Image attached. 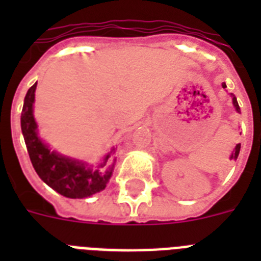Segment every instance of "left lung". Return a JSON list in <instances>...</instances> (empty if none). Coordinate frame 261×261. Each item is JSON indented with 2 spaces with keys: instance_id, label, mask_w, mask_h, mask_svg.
<instances>
[{
  "instance_id": "obj_1",
  "label": "left lung",
  "mask_w": 261,
  "mask_h": 261,
  "mask_svg": "<svg viewBox=\"0 0 261 261\" xmlns=\"http://www.w3.org/2000/svg\"><path fill=\"white\" fill-rule=\"evenodd\" d=\"M222 88H226V84L222 83ZM230 96H231V101H233V106H234L236 111H237V112L240 114V106H239V102H237V98H236V96L233 93H230ZM240 149H241V145H240V143H237L234 149H233V151H231L230 160H237V157H239V154H240Z\"/></svg>"
}]
</instances>
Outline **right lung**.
I'll use <instances>...</instances> for the list:
<instances>
[{"mask_svg":"<svg viewBox=\"0 0 261 261\" xmlns=\"http://www.w3.org/2000/svg\"><path fill=\"white\" fill-rule=\"evenodd\" d=\"M36 84L27 92L21 112L22 137L34 169L47 186L66 198L83 199L97 194L106 188L114 172L116 160L111 165H108V161L111 154H114L115 147L104 155L97 167H92L85 161L51 150L50 146L40 138L38 123L34 116Z\"/></svg>","mask_w":261,"mask_h":261,"instance_id":"obj_1","label":"right lung"}]
</instances>
